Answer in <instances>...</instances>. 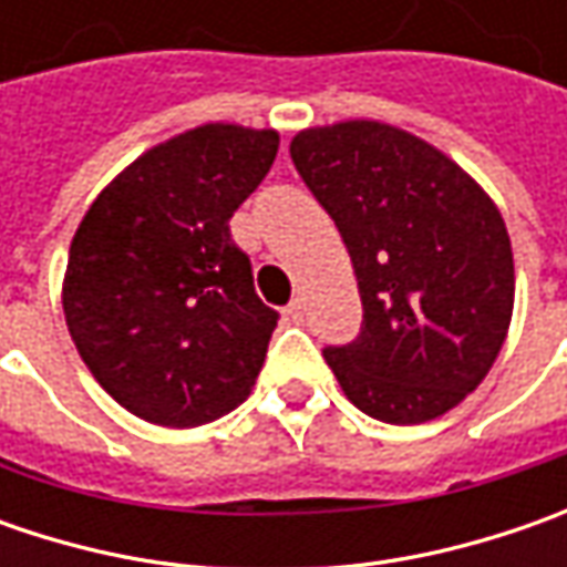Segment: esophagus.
<instances>
[{
    "label": "esophagus",
    "mask_w": 567,
    "mask_h": 567,
    "mask_svg": "<svg viewBox=\"0 0 567 567\" xmlns=\"http://www.w3.org/2000/svg\"><path fill=\"white\" fill-rule=\"evenodd\" d=\"M302 316H306V306H302V299H293V302L287 306V318H290L293 324H299V321H302Z\"/></svg>",
    "instance_id": "1"
}]
</instances>
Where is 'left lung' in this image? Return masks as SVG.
I'll use <instances>...</instances> for the list:
<instances>
[{
	"label": "left lung",
	"mask_w": 567,
	"mask_h": 567,
	"mask_svg": "<svg viewBox=\"0 0 567 567\" xmlns=\"http://www.w3.org/2000/svg\"><path fill=\"white\" fill-rule=\"evenodd\" d=\"M290 157L360 284V338L324 350L347 401L391 425L454 410L489 375L512 324L502 210L445 151L391 122L302 128Z\"/></svg>",
	"instance_id": "8db88e82"
}]
</instances>
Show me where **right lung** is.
Wrapping results in <instances>:
<instances>
[{
    "label": "right lung",
    "instance_id": "right-lung-1",
    "mask_svg": "<svg viewBox=\"0 0 567 567\" xmlns=\"http://www.w3.org/2000/svg\"><path fill=\"white\" fill-rule=\"evenodd\" d=\"M277 144L274 128L195 125L135 157L78 224L65 324L100 388L144 423H214L255 388L277 312L255 293L229 217Z\"/></svg>",
    "mask_w": 567,
    "mask_h": 567
}]
</instances>
